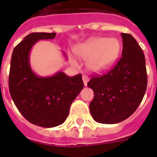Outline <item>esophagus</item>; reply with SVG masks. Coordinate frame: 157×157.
<instances>
[{
  "instance_id": "1",
  "label": "esophagus",
  "mask_w": 157,
  "mask_h": 157,
  "mask_svg": "<svg viewBox=\"0 0 157 157\" xmlns=\"http://www.w3.org/2000/svg\"><path fill=\"white\" fill-rule=\"evenodd\" d=\"M82 81H83V83H84V85L86 86L87 85V82L89 81V78L86 76V75H83L82 76Z\"/></svg>"
}]
</instances>
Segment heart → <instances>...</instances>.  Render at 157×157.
Returning <instances> with one entry per match:
<instances>
[{
  "label": "heart",
  "instance_id": "heart-1",
  "mask_svg": "<svg viewBox=\"0 0 157 157\" xmlns=\"http://www.w3.org/2000/svg\"><path fill=\"white\" fill-rule=\"evenodd\" d=\"M120 52L116 39L94 38L75 47V53L83 60H88L87 68L93 73H102L112 67ZM73 62L76 64L75 60Z\"/></svg>",
  "mask_w": 157,
  "mask_h": 157
}]
</instances>
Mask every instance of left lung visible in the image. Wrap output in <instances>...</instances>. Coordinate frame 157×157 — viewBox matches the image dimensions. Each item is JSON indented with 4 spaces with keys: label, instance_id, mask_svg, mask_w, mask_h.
Here are the masks:
<instances>
[{
    "label": "left lung",
    "instance_id": "obj_1",
    "mask_svg": "<svg viewBox=\"0 0 157 157\" xmlns=\"http://www.w3.org/2000/svg\"><path fill=\"white\" fill-rule=\"evenodd\" d=\"M122 57L105 75L87 83L94 92L89 108L98 123L113 124L132 115L140 104L147 86L145 55L133 36L121 33Z\"/></svg>",
    "mask_w": 157,
    "mask_h": 157
}]
</instances>
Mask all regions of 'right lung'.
<instances>
[{
  "label": "right lung",
  "mask_w": 157,
  "mask_h": 157,
  "mask_svg": "<svg viewBox=\"0 0 157 157\" xmlns=\"http://www.w3.org/2000/svg\"><path fill=\"white\" fill-rule=\"evenodd\" d=\"M55 35L32 33L26 36L13 49L9 74V92L16 107L28 121L44 128L63 124L72 102L84 87L81 74L71 77L57 71L51 76H40L33 71L29 56L33 45Z\"/></svg>",
  "instance_id": "obj_1"
}]
</instances>
